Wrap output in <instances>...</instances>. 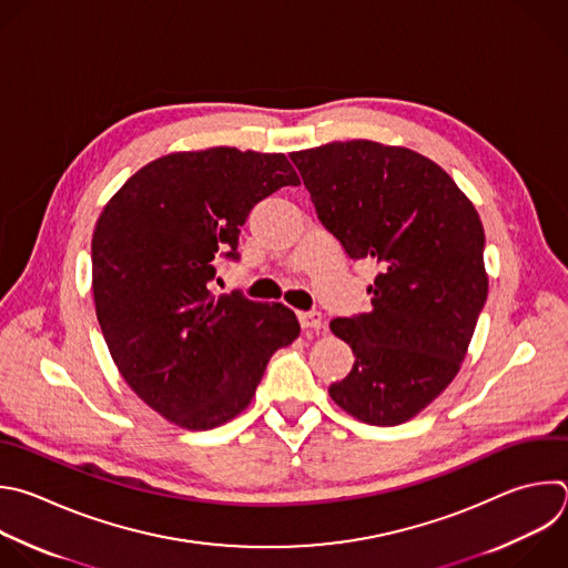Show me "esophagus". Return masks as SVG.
I'll list each match as a JSON object with an SVG mask.
<instances>
[{"mask_svg":"<svg viewBox=\"0 0 568 568\" xmlns=\"http://www.w3.org/2000/svg\"><path fill=\"white\" fill-rule=\"evenodd\" d=\"M298 321H301L303 329H321L323 327L321 312H298Z\"/></svg>","mask_w":568,"mask_h":568,"instance_id":"1","label":"esophagus"}]
</instances>
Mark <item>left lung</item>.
Returning <instances> with one entry per match:
<instances>
[{"label": "left lung", "instance_id": "1", "mask_svg": "<svg viewBox=\"0 0 568 568\" xmlns=\"http://www.w3.org/2000/svg\"><path fill=\"white\" fill-rule=\"evenodd\" d=\"M318 221L379 267L369 310L329 329L354 352L329 397L369 426H399L455 379L488 296L475 205L430 158L372 140L290 153Z\"/></svg>", "mask_w": 568, "mask_h": 568}]
</instances>
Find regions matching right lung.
I'll return each instance as SVG.
<instances>
[{
	"instance_id": "add662e5",
	"label": "right lung",
	"mask_w": 568,
	"mask_h": 568,
	"mask_svg": "<svg viewBox=\"0 0 568 568\" xmlns=\"http://www.w3.org/2000/svg\"><path fill=\"white\" fill-rule=\"evenodd\" d=\"M301 184L283 153L212 146L162 155L102 210L93 241L95 314L122 379L158 415L210 430L241 415L267 361L301 325L283 303L212 292L239 261L252 207Z\"/></svg>"
}]
</instances>
